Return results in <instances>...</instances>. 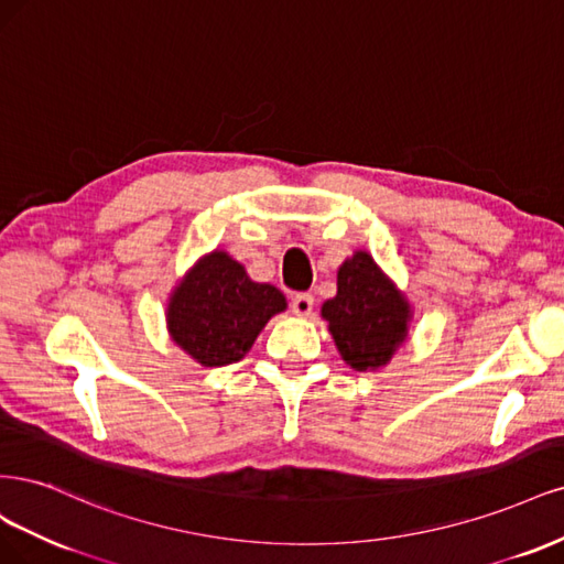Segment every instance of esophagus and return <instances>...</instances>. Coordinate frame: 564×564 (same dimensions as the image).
<instances>
[{
	"mask_svg": "<svg viewBox=\"0 0 564 564\" xmlns=\"http://www.w3.org/2000/svg\"><path fill=\"white\" fill-rule=\"evenodd\" d=\"M290 306H293V312H295L297 316H308V314L314 312V295L300 293V295L293 297V302H290Z\"/></svg>",
	"mask_w": 564,
	"mask_h": 564,
	"instance_id": "1",
	"label": "esophagus"
}]
</instances>
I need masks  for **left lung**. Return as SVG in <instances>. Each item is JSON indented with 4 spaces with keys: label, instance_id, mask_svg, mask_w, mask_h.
<instances>
[{
    "label": "left lung",
    "instance_id": "obj_1",
    "mask_svg": "<svg viewBox=\"0 0 564 564\" xmlns=\"http://www.w3.org/2000/svg\"><path fill=\"white\" fill-rule=\"evenodd\" d=\"M341 358L356 370H375L408 335L410 306L368 252L339 267L337 297L321 308Z\"/></svg>",
    "mask_w": 564,
    "mask_h": 564
}]
</instances>
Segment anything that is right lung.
<instances>
[{"mask_svg": "<svg viewBox=\"0 0 564 564\" xmlns=\"http://www.w3.org/2000/svg\"><path fill=\"white\" fill-rule=\"evenodd\" d=\"M285 297L269 283H252L227 252L198 262L169 304V330L206 368L241 360L264 323L283 312Z\"/></svg>", "mask_w": 564, "mask_h": 564, "instance_id": "obj_1", "label": "right lung"}]
</instances>
